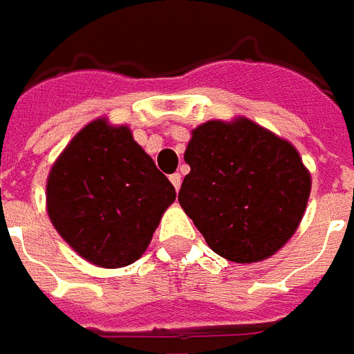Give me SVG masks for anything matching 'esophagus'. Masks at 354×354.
Listing matches in <instances>:
<instances>
[{
  "mask_svg": "<svg viewBox=\"0 0 354 354\" xmlns=\"http://www.w3.org/2000/svg\"><path fill=\"white\" fill-rule=\"evenodd\" d=\"M170 182H172V185H174V189H180V185H182V176H180V174H172V176H170Z\"/></svg>",
  "mask_w": 354,
  "mask_h": 354,
  "instance_id": "obj_1",
  "label": "esophagus"
}]
</instances>
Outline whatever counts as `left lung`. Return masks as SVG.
<instances>
[{
  "instance_id": "obj_1",
  "label": "left lung",
  "mask_w": 354,
  "mask_h": 354,
  "mask_svg": "<svg viewBox=\"0 0 354 354\" xmlns=\"http://www.w3.org/2000/svg\"><path fill=\"white\" fill-rule=\"evenodd\" d=\"M180 207L218 256L235 263L271 258L301 222L311 172L288 140L246 117L192 131Z\"/></svg>"
}]
</instances>
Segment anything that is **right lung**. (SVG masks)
I'll return each mask as SVG.
<instances>
[{"mask_svg": "<svg viewBox=\"0 0 354 354\" xmlns=\"http://www.w3.org/2000/svg\"><path fill=\"white\" fill-rule=\"evenodd\" d=\"M45 197L58 235L83 260L117 269L146 252L176 192L127 124L98 117L53 162Z\"/></svg>", "mask_w": 354, "mask_h": 354, "instance_id": "obj_1", "label": "right lung"}]
</instances>
